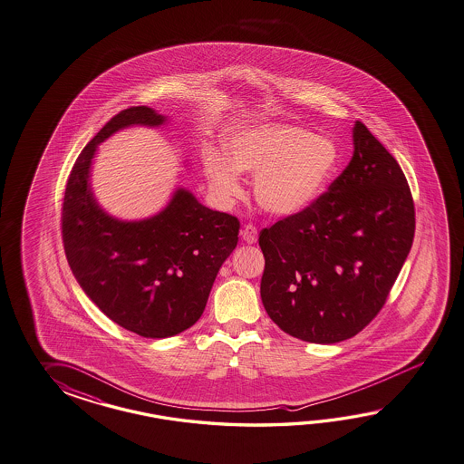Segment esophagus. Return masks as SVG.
<instances>
[{
    "mask_svg": "<svg viewBox=\"0 0 464 464\" xmlns=\"http://www.w3.org/2000/svg\"><path fill=\"white\" fill-rule=\"evenodd\" d=\"M241 237H243L245 243L253 245V243H256V239H258V229L253 227V225H245V227L241 229Z\"/></svg>",
    "mask_w": 464,
    "mask_h": 464,
    "instance_id": "esophagus-1",
    "label": "esophagus"
}]
</instances>
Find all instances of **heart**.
I'll return each mask as SVG.
<instances>
[{
  "label": "heart",
  "mask_w": 464,
  "mask_h": 464,
  "mask_svg": "<svg viewBox=\"0 0 464 464\" xmlns=\"http://www.w3.org/2000/svg\"><path fill=\"white\" fill-rule=\"evenodd\" d=\"M225 156L208 152L204 158V174L216 198L231 203L241 194L237 172L251 174L256 201L278 216L302 213L315 203L335 178L340 162L335 140L288 124L235 132L225 142Z\"/></svg>",
  "instance_id": "b5f03b06"
}]
</instances>
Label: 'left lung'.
Wrapping results in <instances>:
<instances>
[{"mask_svg":"<svg viewBox=\"0 0 464 464\" xmlns=\"http://www.w3.org/2000/svg\"><path fill=\"white\" fill-rule=\"evenodd\" d=\"M414 229L404 172L357 121L353 156L328 191L302 213L260 231L266 314L295 339H351L384 306Z\"/></svg>","mask_w":464,"mask_h":464,"instance_id":"8db88e82","label":"left lung"}]
</instances>
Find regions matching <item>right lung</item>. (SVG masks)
Returning a JSON list of instances; mask_svg holds the SVG:
<instances>
[{
	"label": "right lung",
	"mask_w": 464,
	"mask_h": 464,
	"mask_svg": "<svg viewBox=\"0 0 464 464\" xmlns=\"http://www.w3.org/2000/svg\"><path fill=\"white\" fill-rule=\"evenodd\" d=\"M162 122L146 105L113 115L80 152L62 203L63 248L82 290L117 325L148 339L178 335L199 320L239 233L237 216L206 208L186 189L144 221H119L97 204L89 182L97 146L129 125Z\"/></svg>",
	"instance_id": "add662e5"
}]
</instances>
